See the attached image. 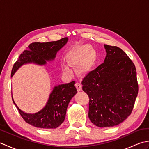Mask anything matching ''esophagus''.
Wrapping results in <instances>:
<instances>
[{
  "mask_svg": "<svg viewBox=\"0 0 149 149\" xmlns=\"http://www.w3.org/2000/svg\"><path fill=\"white\" fill-rule=\"evenodd\" d=\"M75 86H76L78 91H79L82 90V86H81V84L80 83V82L77 81L76 83H75Z\"/></svg>",
  "mask_w": 149,
  "mask_h": 149,
  "instance_id": "34e87169",
  "label": "esophagus"
}]
</instances>
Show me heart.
Returning a JSON list of instances; mask_svg holds the SVG:
<instances>
[{
    "label": "heart",
    "mask_w": 149,
    "mask_h": 149,
    "mask_svg": "<svg viewBox=\"0 0 149 149\" xmlns=\"http://www.w3.org/2000/svg\"><path fill=\"white\" fill-rule=\"evenodd\" d=\"M86 58L83 68L86 69L93 64L95 59V53L92 50V47L88 44L79 45L73 48L69 52V61L70 63H77ZM63 70L66 72L70 71L68 65L63 66Z\"/></svg>",
    "instance_id": "b5f03b06"
}]
</instances>
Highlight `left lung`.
I'll list each match as a JSON object with an SVG mask.
<instances>
[{
    "label": "left lung",
    "instance_id": "left-lung-1",
    "mask_svg": "<svg viewBox=\"0 0 149 149\" xmlns=\"http://www.w3.org/2000/svg\"><path fill=\"white\" fill-rule=\"evenodd\" d=\"M104 61L85 76L81 84L89 97L88 117L94 125H118L131 115L138 93L136 67L125 52L104 45Z\"/></svg>",
    "mask_w": 149,
    "mask_h": 149
}]
</instances>
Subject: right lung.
I'll use <instances>...</instances> for the list:
<instances>
[{
  "mask_svg": "<svg viewBox=\"0 0 149 149\" xmlns=\"http://www.w3.org/2000/svg\"><path fill=\"white\" fill-rule=\"evenodd\" d=\"M68 40L66 37L56 42L31 43L28 49L21 54L13 66L11 77L24 65L34 63L44 65L47 61H52L57 52L66 45ZM74 84L75 81H72L54 87L45 107L34 114L22 111L15 102L13 95L12 100L22 118L29 124L38 128L56 129L64 122L70 101L77 93Z\"/></svg>",
  "mask_w": 149,
  "mask_h": 149,
  "instance_id": "right-lung-1",
  "label": "right lung"
}]
</instances>
